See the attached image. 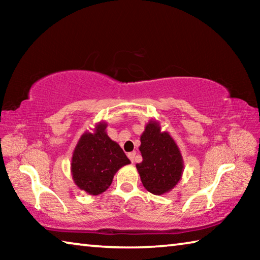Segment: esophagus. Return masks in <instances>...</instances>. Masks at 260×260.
I'll use <instances>...</instances> for the list:
<instances>
[{
	"label": "esophagus",
	"instance_id": "esophagus-1",
	"mask_svg": "<svg viewBox=\"0 0 260 260\" xmlns=\"http://www.w3.org/2000/svg\"><path fill=\"white\" fill-rule=\"evenodd\" d=\"M127 156H128V158H129V159H131V161H132V162H134L135 156H136V152H135V151H132V152H129L128 155H127Z\"/></svg>",
	"mask_w": 260,
	"mask_h": 260
}]
</instances>
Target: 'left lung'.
<instances>
[{
  "mask_svg": "<svg viewBox=\"0 0 260 260\" xmlns=\"http://www.w3.org/2000/svg\"><path fill=\"white\" fill-rule=\"evenodd\" d=\"M140 151L143 160L136 164L144 188L153 195H162L173 189L181 179L183 160L179 147L159 122L149 121L141 135Z\"/></svg>",
  "mask_w": 260,
  "mask_h": 260,
  "instance_id": "1",
  "label": "left lung"
}]
</instances>
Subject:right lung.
I'll list each match as a JSON object with an SVG mask.
<instances>
[{
    "mask_svg": "<svg viewBox=\"0 0 260 260\" xmlns=\"http://www.w3.org/2000/svg\"><path fill=\"white\" fill-rule=\"evenodd\" d=\"M107 124L99 122L94 133L86 132L74 148L71 172L74 183L89 195L104 192L120 167L129 159L119 144L109 138Z\"/></svg>",
    "mask_w": 260,
    "mask_h": 260,
    "instance_id": "right-lung-1",
    "label": "right lung"
}]
</instances>
